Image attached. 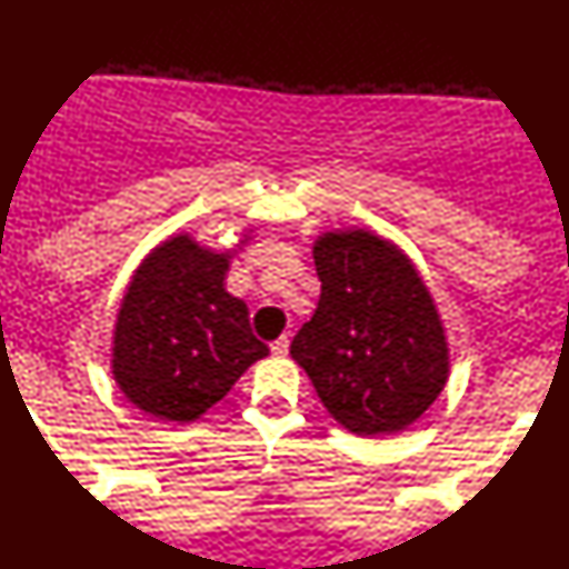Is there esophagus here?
Segmentation results:
<instances>
[{"label": "esophagus", "instance_id": "esophagus-1", "mask_svg": "<svg viewBox=\"0 0 569 569\" xmlns=\"http://www.w3.org/2000/svg\"><path fill=\"white\" fill-rule=\"evenodd\" d=\"M270 349H272V355H276V357H286V355H289V336L276 338V341L270 343Z\"/></svg>", "mask_w": 569, "mask_h": 569}]
</instances>
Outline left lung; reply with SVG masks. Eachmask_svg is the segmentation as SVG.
<instances>
[{"instance_id": "left-lung-1", "label": "left lung", "mask_w": 569, "mask_h": 569, "mask_svg": "<svg viewBox=\"0 0 569 569\" xmlns=\"http://www.w3.org/2000/svg\"><path fill=\"white\" fill-rule=\"evenodd\" d=\"M320 301L291 341L330 415L357 436L397 433L443 391L449 349L430 291L401 251L368 231L315 243Z\"/></svg>"}]
</instances>
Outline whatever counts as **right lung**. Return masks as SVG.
I'll return each mask as SVG.
<instances>
[{
    "instance_id": "1",
    "label": "right lung",
    "mask_w": 569,
    "mask_h": 569,
    "mask_svg": "<svg viewBox=\"0 0 569 569\" xmlns=\"http://www.w3.org/2000/svg\"><path fill=\"white\" fill-rule=\"evenodd\" d=\"M228 254L189 236L164 241L128 286L114 326L112 376L147 415L191 422L231 391L268 347L226 291Z\"/></svg>"
}]
</instances>
